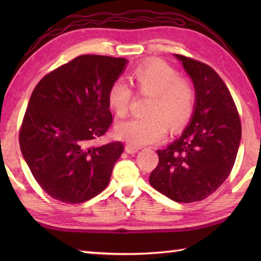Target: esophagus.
Wrapping results in <instances>:
<instances>
[{
  "mask_svg": "<svg viewBox=\"0 0 261 261\" xmlns=\"http://www.w3.org/2000/svg\"><path fill=\"white\" fill-rule=\"evenodd\" d=\"M125 152L129 153V154H134L136 152H138V148L135 147V146H132V145L127 144V145H125Z\"/></svg>",
  "mask_w": 261,
  "mask_h": 261,
  "instance_id": "obj_1",
  "label": "esophagus"
}]
</instances>
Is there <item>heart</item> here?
<instances>
[{"mask_svg":"<svg viewBox=\"0 0 261 261\" xmlns=\"http://www.w3.org/2000/svg\"><path fill=\"white\" fill-rule=\"evenodd\" d=\"M135 85L141 95H151L145 116L118 123L117 136L135 147L153 144L166 136L179 132L193 116L197 92L193 84L179 77L177 70L162 61H153L136 68ZM134 91L125 82L116 81L109 88L108 102L117 116L129 114Z\"/></svg>","mask_w":261,"mask_h":261,"instance_id":"heart-1","label":"heart"}]
</instances>
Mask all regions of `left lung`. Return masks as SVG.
I'll return each instance as SVG.
<instances>
[{"label": "left lung", "mask_w": 261, "mask_h": 261, "mask_svg": "<svg viewBox=\"0 0 261 261\" xmlns=\"http://www.w3.org/2000/svg\"><path fill=\"white\" fill-rule=\"evenodd\" d=\"M192 78L197 102L190 125L177 140L159 149L149 184L177 202L206 199L230 174L242 136L240 114L213 68L176 54Z\"/></svg>", "instance_id": "left-lung-1"}]
</instances>
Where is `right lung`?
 <instances>
[{"mask_svg":"<svg viewBox=\"0 0 261 261\" xmlns=\"http://www.w3.org/2000/svg\"><path fill=\"white\" fill-rule=\"evenodd\" d=\"M126 60L81 55L47 73L34 87L19 130L20 151L33 177L47 194L81 204L102 192L121 141L95 146L113 124L110 86Z\"/></svg>","mask_w":261,"mask_h":261,"instance_id":"add662e5","label":"right lung"}]
</instances>
